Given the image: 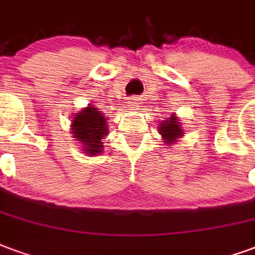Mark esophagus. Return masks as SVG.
Instances as JSON below:
<instances>
[{
	"label": "esophagus",
	"instance_id": "obj_1",
	"mask_svg": "<svg viewBox=\"0 0 255 255\" xmlns=\"http://www.w3.org/2000/svg\"><path fill=\"white\" fill-rule=\"evenodd\" d=\"M129 106L131 109L140 107V99H138V98H131V99H129Z\"/></svg>",
	"mask_w": 255,
	"mask_h": 255
}]
</instances>
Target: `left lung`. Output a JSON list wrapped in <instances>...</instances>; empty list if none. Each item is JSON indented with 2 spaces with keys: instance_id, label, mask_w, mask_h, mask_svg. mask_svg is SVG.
I'll list each match as a JSON object with an SVG mask.
<instances>
[{
  "instance_id": "8db88e82",
  "label": "left lung",
  "mask_w": 255,
  "mask_h": 255,
  "mask_svg": "<svg viewBox=\"0 0 255 255\" xmlns=\"http://www.w3.org/2000/svg\"><path fill=\"white\" fill-rule=\"evenodd\" d=\"M157 131L161 135L163 142L170 148H172V145L176 144L178 140L185 135V130L182 128V122L175 114H171L170 118L161 121Z\"/></svg>"
}]
</instances>
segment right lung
<instances>
[{
	"label": "right lung",
	"mask_w": 255,
	"mask_h": 255,
	"mask_svg": "<svg viewBox=\"0 0 255 255\" xmlns=\"http://www.w3.org/2000/svg\"><path fill=\"white\" fill-rule=\"evenodd\" d=\"M70 133L79 142L81 152L88 156L103 153V138L109 134L107 118L96 106L88 105L74 113L70 124Z\"/></svg>",
	"instance_id": "add662e5"
}]
</instances>
